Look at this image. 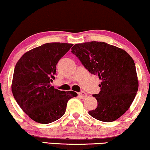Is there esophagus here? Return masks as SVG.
<instances>
[{
    "instance_id": "esophagus-1",
    "label": "esophagus",
    "mask_w": 150,
    "mask_h": 150,
    "mask_svg": "<svg viewBox=\"0 0 150 150\" xmlns=\"http://www.w3.org/2000/svg\"><path fill=\"white\" fill-rule=\"evenodd\" d=\"M79 96L81 98V99H86L87 97H88V95H87L85 92H81L79 93Z\"/></svg>"
}]
</instances>
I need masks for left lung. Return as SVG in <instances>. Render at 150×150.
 Instances as JSON below:
<instances>
[{
	"label": "left lung",
	"mask_w": 150,
	"mask_h": 150,
	"mask_svg": "<svg viewBox=\"0 0 150 150\" xmlns=\"http://www.w3.org/2000/svg\"><path fill=\"white\" fill-rule=\"evenodd\" d=\"M71 53L101 80V91L93 95L98 106L88 113L106 122L117 120L129 108L138 89L134 60L125 50L102 42L76 44Z\"/></svg>",
	"instance_id": "obj_1"
}]
</instances>
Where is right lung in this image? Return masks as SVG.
<instances>
[{"mask_svg":"<svg viewBox=\"0 0 150 150\" xmlns=\"http://www.w3.org/2000/svg\"><path fill=\"white\" fill-rule=\"evenodd\" d=\"M72 44L51 42L25 52L16 62L12 83L14 99L23 112L36 122L51 123L64 114L67 101L76 97L50 84L59 60Z\"/></svg>","mask_w":150,"mask_h":150,"instance_id":"obj_1","label":"right lung"}]
</instances>
